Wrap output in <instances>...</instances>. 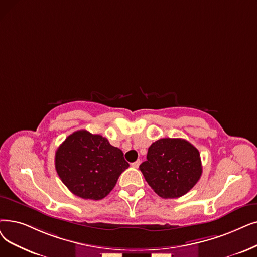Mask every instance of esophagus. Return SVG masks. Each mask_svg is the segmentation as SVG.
<instances>
[{"label":"esophagus","mask_w":257,"mask_h":257,"mask_svg":"<svg viewBox=\"0 0 257 257\" xmlns=\"http://www.w3.org/2000/svg\"><path fill=\"white\" fill-rule=\"evenodd\" d=\"M140 164H141V161H140V160H138L137 162H135V163H132V164H131V166L133 167V168H139V166H140Z\"/></svg>","instance_id":"1"}]
</instances>
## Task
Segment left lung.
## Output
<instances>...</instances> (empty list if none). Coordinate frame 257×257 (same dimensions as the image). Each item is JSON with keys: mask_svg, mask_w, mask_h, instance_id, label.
I'll return each instance as SVG.
<instances>
[{"mask_svg": "<svg viewBox=\"0 0 257 257\" xmlns=\"http://www.w3.org/2000/svg\"><path fill=\"white\" fill-rule=\"evenodd\" d=\"M145 180L163 198L185 195L202 176L198 150L183 139H161L148 149L147 161L140 165Z\"/></svg>", "mask_w": 257, "mask_h": 257, "instance_id": "left-lung-1", "label": "left lung"}]
</instances>
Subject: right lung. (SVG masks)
<instances>
[{
  "instance_id": "right-lung-1",
  "label": "right lung",
  "mask_w": 257,
  "mask_h": 257,
  "mask_svg": "<svg viewBox=\"0 0 257 257\" xmlns=\"http://www.w3.org/2000/svg\"><path fill=\"white\" fill-rule=\"evenodd\" d=\"M55 170L76 196L98 200L114 188L129 164L106 138L87 130L73 132L55 152Z\"/></svg>"
}]
</instances>
